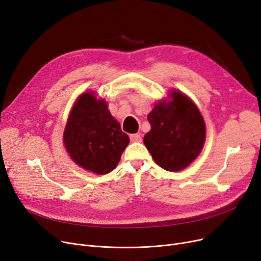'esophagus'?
I'll use <instances>...</instances> for the list:
<instances>
[{"mask_svg": "<svg viewBox=\"0 0 261 261\" xmlns=\"http://www.w3.org/2000/svg\"><path fill=\"white\" fill-rule=\"evenodd\" d=\"M130 141L132 143H138V142H142V136L139 133L135 134H130Z\"/></svg>", "mask_w": 261, "mask_h": 261, "instance_id": "esophagus-1", "label": "esophagus"}]
</instances>
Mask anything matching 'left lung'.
Segmentation results:
<instances>
[{"label": "left lung", "instance_id": "left-lung-1", "mask_svg": "<svg viewBox=\"0 0 261 261\" xmlns=\"http://www.w3.org/2000/svg\"><path fill=\"white\" fill-rule=\"evenodd\" d=\"M160 100L148 115L151 129L144 144L160 167L180 171L193 163L204 146L205 122L195 102L180 91Z\"/></svg>", "mask_w": 261, "mask_h": 261}]
</instances>
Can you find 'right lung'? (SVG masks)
Instances as JSON below:
<instances>
[{"label":"right lung","mask_w":261,"mask_h":261,"mask_svg":"<svg viewBox=\"0 0 261 261\" xmlns=\"http://www.w3.org/2000/svg\"><path fill=\"white\" fill-rule=\"evenodd\" d=\"M66 151L78 166L96 174L111 172L129 144L105 99L94 92L81 94L68 115L63 133Z\"/></svg>","instance_id":"add662e5"}]
</instances>
